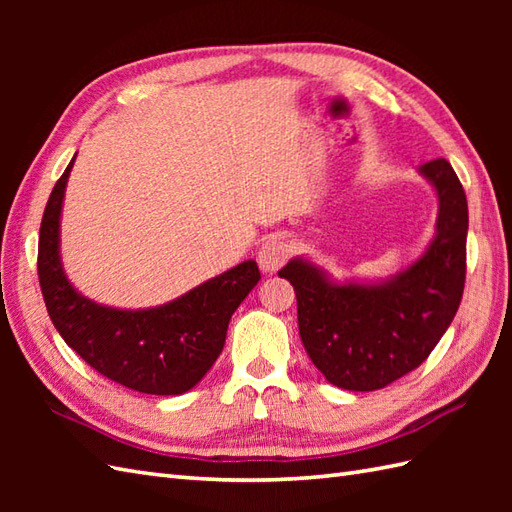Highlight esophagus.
I'll list each match as a JSON object with an SVG mask.
<instances>
[{"instance_id": "obj_1", "label": "esophagus", "mask_w": 512, "mask_h": 512, "mask_svg": "<svg viewBox=\"0 0 512 512\" xmlns=\"http://www.w3.org/2000/svg\"><path fill=\"white\" fill-rule=\"evenodd\" d=\"M290 253H292L290 244L284 242L281 237L266 239L262 248H259V253H257L259 268H262L264 273H277V270L288 262Z\"/></svg>"}]
</instances>
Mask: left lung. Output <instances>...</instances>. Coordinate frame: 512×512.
<instances>
[{
    "label": "left lung",
    "mask_w": 512,
    "mask_h": 512,
    "mask_svg": "<svg viewBox=\"0 0 512 512\" xmlns=\"http://www.w3.org/2000/svg\"><path fill=\"white\" fill-rule=\"evenodd\" d=\"M420 173L438 193L436 237L424 255L383 284H334L295 257L279 270L297 295L303 347L328 383L350 391L383 389L409 374L438 345L460 308L466 279L469 206L444 158Z\"/></svg>",
    "instance_id": "left-lung-1"
}]
</instances>
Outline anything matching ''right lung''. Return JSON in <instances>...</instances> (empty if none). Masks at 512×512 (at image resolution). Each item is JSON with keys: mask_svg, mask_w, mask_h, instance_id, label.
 Here are the masks:
<instances>
[{"mask_svg": "<svg viewBox=\"0 0 512 512\" xmlns=\"http://www.w3.org/2000/svg\"><path fill=\"white\" fill-rule=\"evenodd\" d=\"M74 158L54 184L39 231V284L54 328L85 363L114 383L140 394H184L222 354L228 321L262 279L259 268L248 259L147 310H118L85 299L65 277L59 255L61 206Z\"/></svg>", "mask_w": 512, "mask_h": 512, "instance_id": "right-lung-1", "label": "right lung"}]
</instances>
